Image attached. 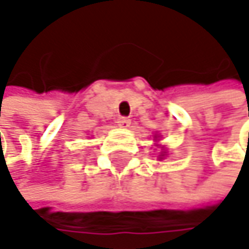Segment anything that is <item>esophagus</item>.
<instances>
[{
	"label": "esophagus",
	"instance_id": "1",
	"mask_svg": "<svg viewBox=\"0 0 249 249\" xmlns=\"http://www.w3.org/2000/svg\"><path fill=\"white\" fill-rule=\"evenodd\" d=\"M117 124L120 125V126H123V128H128L129 124H131V120L126 118V117H120V118L117 120Z\"/></svg>",
	"mask_w": 249,
	"mask_h": 249
}]
</instances>
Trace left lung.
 <instances>
[{"label":"left lung","instance_id":"obj_1","mask_svg":"<svg viewBox=\"0 0 249 249\" xmlns=\"http://www.w3.org/2000/svg\"><path fill=\"white\" fill-rule=\"evenodd\" d=\"M163 156H164V154H163Z\"/></svg>","mask_w":249,"mask_h":249}]
</instances>
